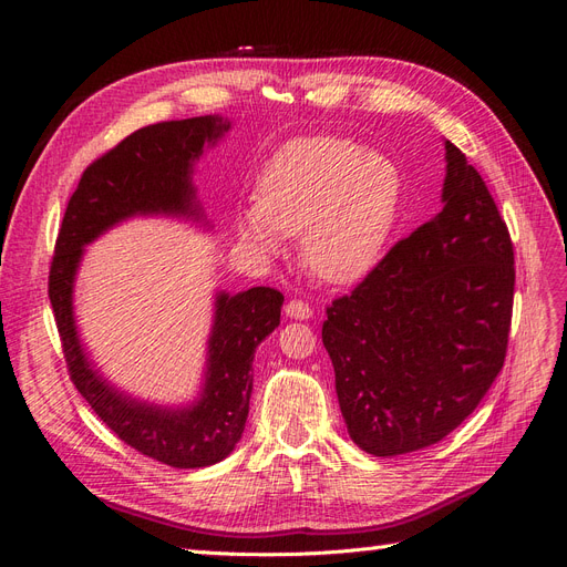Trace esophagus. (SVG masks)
Returning a JSON list of instances; mask_svg holds the SVG:
<instances>
[{"mask_svg":"<svg viewBox=\"0 0 567 567\" xmlns=\"http://www.w3.org/2000/svg\"><path fill=\"white\" fill-rule=\"evenodd\" d=\"M286 317H288V319L307 321V319H312V307L307 305V302H302V300H290V302L286 305Z\"/></svg>","mask_w":567,"mask_h":567,"instance_id":"1","label":"esophagus"}]
</instances>
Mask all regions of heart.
<instances>
[{
  "mask_svg": "<svg viewBox=\"0 0 567 567\" xmlns=\"http://www.w3.org/2000/svg\"><path fill=\"white\" fill-rule=\"evenodd\" d=\"M398 163L348 136H296L267 161L255 203L236 213L238 241L284 252L300 236L302 262L329 284H354L375 267L402 208Z\"/></svg>",
  "mask_w": 567,
  "mask_h": 567,
  "instance_id": "1",
  "label": "heart"
}]
</instances>
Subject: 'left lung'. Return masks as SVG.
<instances>
[{"mask_svg": "<svg viewBox=\"0 0 567 567\" xmlns=\"http://www.w3.org/2000/svg\"><path fill=\"white\" fill-rule=\"evenodd\" d=\"M442 210L394 246L326 315L348 433L373 456L447 437L504 367L513 312V246L494 198L444 140Z\"/></svg>", "mask_w": 567, "mask_h": 567, "instance_id": "obj_1", "label": "left lung"}]
</instances>
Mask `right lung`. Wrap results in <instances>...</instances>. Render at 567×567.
Instances as JSON below:
<instances>
[{"mask_svg":"<svg viewBox=\"0 0 567 567\" xmlns=\"http://www.w3.org/2000/svg\"><path fill=\"white\" fill-rule=\"evenodd\" d=\"M229 130L221 115L148 125L94 161L68 200L49 271V300L75 388L120 440L173 468H205L234 452L248 419L255 350L279 326L284 296L265 286L236 296L217 290L200 390L192 402L169 406L120 390L94 364L78 331L75 281L84 248L127 219L169 217L210 231L194 169Z\"/></svg>","mask_w":567,"mask_h":567,"instance_id":"right-lung-1","label":"right lung"}]
</instances>
